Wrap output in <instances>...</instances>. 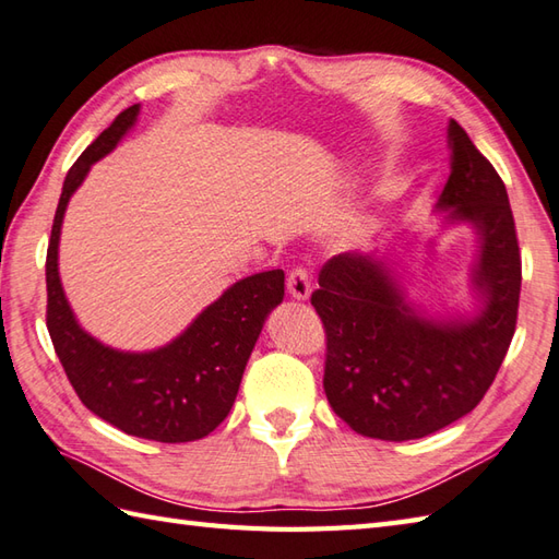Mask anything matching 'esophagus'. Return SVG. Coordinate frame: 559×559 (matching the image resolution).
<instances>
[{
    "label": "esophagus",
    "instance_id": "obj_1",
    "mask_svg": "<svg viewBox=\"0 0 559 559\" xmlns=\"http://www.w3.org/2000/svg\"><path fill=\"white\" fill-rule=\"evenodd\" d=\"M287 289H289V294L294 296V299H299V301L309 299V294H311V275H309V270L301 267V265L292 267L289 275H287Z\"/></svg>",
    "mask_w": 559,
    "mask_h": 559
}]
</instances>
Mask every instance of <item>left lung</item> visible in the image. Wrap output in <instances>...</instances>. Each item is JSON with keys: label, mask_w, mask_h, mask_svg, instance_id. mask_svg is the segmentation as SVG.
Returning a JSON list of instances; mask_svg holds the SVG:
<instances>
[{"label": "left lung", "mask_w": 559, "mask_h": 559, "mask_svg": "<svg viewBox=\"0 0 559 559\" xmlns=\"http://www.w3.org/2000/svg\"><path fill=\"white\" fill-rule=\"evenodd\" d=\"M451 176L439 198L451 222L480 234L473 270L485 309L473 321L437 323L405 304L373 255L328 260L311 294L325 328L323 389L361 437L423 439L468 415L502 367L516 330L521 253L504 180L459 122H449Z\"/></svg>", "instance_id": "left-lung-1"}]
</instances>
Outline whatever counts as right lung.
<instances>
[{
    "instance_id": "right-lung-1",
    "label": "right lung",
    "mask_w": 559,
    "mask_h": 559,
    "mask_svg": "<svg viewBox=\"0 0 559 559\" xmlns=\"http://www.w3.org/2000/svg\"><path fill=\"white\" fill-rule=\"evenodd\" d=\"M136 112L140 106L122 110L110 128L86 146L64 178L45 260V321L67 379L91 413L130 437L162 443L198 441L229 415L265 318L282 304L284 272H258L236 282L183 335L142 355L110 349L79 328L57 272L62 216L91 164L120 142L134 124Z\"/></svg>"
}]
</instances>
